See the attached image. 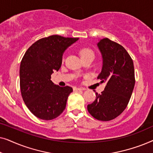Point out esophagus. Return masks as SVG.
<instances>
[{
    "instance_id": "esophagus-1",
    "label": "esophagus",
    "mask_w": 153,
    "mask_h": 153,
    "mask_svg": "<svg viewBox=\"0 0 153 153\" xmlns=\"http://www.w3.org/2000/svg\"><path fill=\"white\" fill-rule=\"evenodd\" d=\"M74 90L75 91H84L85 88H78V87H74Z\"/></svg>"
}]
</instances>
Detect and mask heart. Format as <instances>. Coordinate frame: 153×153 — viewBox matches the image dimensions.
I'll use <instances>...</instances> for the list:
<instances>
[{
    "label": "heart",
    "instance_id": "b5f03b06",
    "mask_svg": "<svg viewBox=\"0 0 153 153\" xmlns=\"http://www.w3.org/2000/svg\"><path fill=\"white\" fill-rule=\"evenodd\" d=\"M81 58H84L88 56H94V52L89 48H82L79 51Z\"/></svg>",
    "mask_w": 153,
    "mask_h": 153
}]
</instances>
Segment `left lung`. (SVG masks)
Masks as SVG:
<instances>
[{
	"instance_id": "left-lung-1",
	"label": "left lung",
	"mask_w": 153,
	"mask_h": 153,
	"mask_svg": "<svg viewBox=\"0 0 153 153\" xmlns=\"http://www.w3.org/2000/svg\"><path fill=\"white\" fill-rule=\"evenodd\" d=\"M97 47L103 59L97 79L106 85L101 94L95 93V100L87 108L97 120L108 121L122 114L129 103L135 84L134 68L129 54L119 44L104 38Z\"/></svg>"
}]
</instances>
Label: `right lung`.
I'll return each instance as SVG.
<instances>
[{
  "label": "right lung",
  "instance_id": "1",
  "mask_svg": "<svg viewBox=\"0 0 153 153\" xmlns=\"http://www.w3.org/2000/svg\"><path fill=\"white\" fill-rule=\"evenodd\" d=\"M78 39L51 35L35 42L25 53L20 65L21 93L26 106L37 118L52 120L65 108L72 88L54 84L51 75L60 68L65 51Z\"/></svg>",
  "mask_w": 153,
  "mask_h": 153
}]
</instances>
